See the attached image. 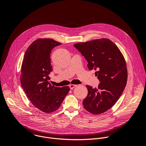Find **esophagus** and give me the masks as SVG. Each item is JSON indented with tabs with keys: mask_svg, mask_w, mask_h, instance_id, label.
<instances>
[{
	"mask_svg": "<svg viewBox=\"0 0 146 146\" xmlns=\"http://www.w3.org/2000/svg\"><path fill=\"white\" fill-rule=\"evenodd\" d=\"M77 86V85H74V84H70L69 86V87L70 88V90H73V88H74L76 87Z\"/></svg>",
	"mask_w": 146,
	"mask_h": 146,
	"instance_id": "1",
	"label": "esophagus"
}]
</instances>
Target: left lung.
Here are the masks:
<instances>
[{"label":"left lung","mask_w":146,"mask_h":146,"mask_svg":"<svg viewBox=\"0 0 146 146\" xmlns=\"http://www.w3.org/2000/svg\"><path fill=\"white\" fill-rule=\"evenodd\" d=\"M88 62L90 70L96 72L98 88L87 86L88 95L83 107L99 114L113 107L121 96L128 78L126 61L118 47L109 38H102L74 44Z\"/></svg>","instance_id":"8db88e82"}]
</instances>
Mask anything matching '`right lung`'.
I'll use <instances>...</instances> for the list:
<instances>
[{"label": "right lung", "mask_w": 146, "mask_h": 146, "mask_svg": "<svg viewBox=\"0 0 146 146\" xmlns=\"http://www.w3.org/2000/svg\"><path fill=\"white\" fill-rule=\"evenodd\" d=\"M61 43L51 38H38L27 48L21 65L20 80L27 96L36 108L46 113L59 109L70 91L68 86L56 87L50 84L52 70L50 54Z\"/></svg>", "instance_id": "right-lung-1"}]
</instances>
